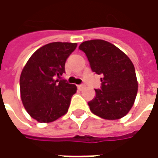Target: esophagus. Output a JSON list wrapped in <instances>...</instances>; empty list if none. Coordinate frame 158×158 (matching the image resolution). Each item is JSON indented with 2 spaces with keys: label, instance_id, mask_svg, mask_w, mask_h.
I'll use <instances>...</instances> for the list:
<instances>
[{
  "label": "esophagus",
  "instance_id": "obj_1",
  "mask_svg": "<svg viewBox=\"0 0 158 158\" xmlns=\"http://www.w3.org/2000/svg\"><path fill=\"white\" fill-rule=\"evenodd\" d=\"M84 87H85V85H78V89H79V90H81V89H83Z\"/></svg>",
  "mask_w": 158,
  "mask_h": 158
}]
</instances>
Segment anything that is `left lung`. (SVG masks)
Here are the masks:
<instances>
[{"mask_svg":"<svg viewBox=\"0 0 158 158\" xmlns=\"http://www.w3.org/2000/svg\"><path fill=\"white\" fill-rule=\"evenodd\" d=\"M79 50L85 53L92 72L102 74L101 89L88 102L96 116L114 120L129 113L135 100L138 83L131 60L109 42L91 40L83 42Z\"/></svg>","mask_w":158,"mask_h":158,"instance_id":"1","label":"left lung"}]
</instances>
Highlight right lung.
Listing matches in <instances>:
<instances>
[{"instance_id": "obj_1", "label": "right lung", "mask_w": 158, "mask_h": 158, "mask_svg": "<svg viewBox=\"0 0 158 158\" xmlns=\"http://www.w3.org/2000/svg\"><path fill=\"white\" fill-rule=\"evenodd\" d=\"M76 43L52 42L33 54L20 76L21 99L33 118L50 123L63 116L77 90L75 85L62 79L65 62Z\"/></svg>"}]
</instances>
